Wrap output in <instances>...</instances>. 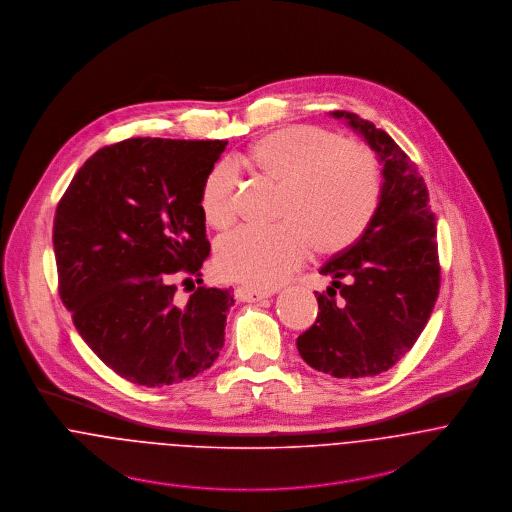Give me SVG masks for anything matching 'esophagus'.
Returning <instances> with one entry per match:
<instances>
[{
	"label": "esophagus",
	"mask_w": 512,
	"mask_h": 512,
	"mask_svg": "<svg viewBox=\"0 0 512 512\" xmlns=\"http://www.w3.org/2000/svg\"><path fill=\"white\" fill-rule=\"evenodd\" d=\"M233 294H235V298H237L239 302H259V300L271 296V292L255 290V288H249V286H237Z\"/></svg>",
	"instance_id": "obj_1"
}]
</instances>
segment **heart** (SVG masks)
Masks as SVG:
<instances>
[{
  "mask_svg": "<svg viewBox=\"0 0 512 512\" xmlns=\"http://www.w3.org/2000/svg\"><path fill=\"white\" fill-rule=\"evenodd\" d=\"M247 163L283 184L273 228L237 229L216 249L222 277L269 290L312 253H336L355 243L377 214L383 172L375 153L318 125H286L253 143ZM239 172L226 161L202 178L200 208L210 226L228 229L239 216Z\"/></svg>",
  "mask_w": 512,
  "mask_h": 512,
  "instance_id": "1",
  "label": "heart"
}]
</instances>
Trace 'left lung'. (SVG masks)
I'll list each match as a JSON object with an SVG mask.
<instances>
[{"label":"left lung","mask_w":512,"mask_h":512,"mask_svg":"<svg viewBox=\"0 0 512 512\" xmlns=\"http://www.w3.org/2000/svg\"><path fill=\"white\" fill-rule=\"evenodd\" d=\"M332 115L365 137L385 182L369 228L322 267L334 281L316 292L320 312L296 347L322 373L361 379L389 371L428 324L440 292L436 216L424 178L389 133L351 112Z\"/></svg>","instance_id":"obj_1"}]
</instances>
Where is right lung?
<instances>
[{"label":"right lung","mask_w":512,"mask_h":512,"mask_svg":"<svg viewBox=\"0 0 512 512\" xmlns=\"http://www.w3.org/2000/svg\"><path fill=\"white\" fill-rule=\"evenodd\" d=\"M228 141L131 137L96 151L55 214L58 294L90 349L143 387L182 383L224 347L231 290L202 284L200 186Z\"/></svg>","instance_id":"right-lung-1"}]
</instances>
